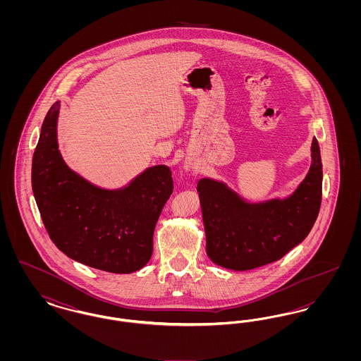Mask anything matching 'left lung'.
Returning <instances> with one entry per match:
<instances>
[{
    "mask_svg": "<svg viewBox=\"0 0 361 361\" xmlns=\"http://www.w3.org/2000/svg\"><path fill=\"white\" fill-rule=\"evenodd\" d=\"M197 192L207 255L233 271H249L286 256L309 235L322 200V161L317 137L305 180L286 199L249 203L222 181L202 178Z\"/></svg>",
    "mask_w": 361,
    "mask_h": 361,
    "instance_id": "8db88e82",
    "label": "left lung"
}]
</instances>
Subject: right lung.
I'll return each instance as SVG.
<instances>
[{
    "mask_svg": "<svg viewBox=\"0 0 361 361\" xmlns=\"http://www.w3.org/2000/svg\"><path fill=\"white\" fill-rule=\"evenodd\" d=\"M61 103L42 124L32 158V190L55 246L87 267L133 274L153 255L159 214L173 192L172 172L155 165L121 189H103L71 171L58 149Z\"/></svg>",
    "mask_w": 361,
    "mask_h": 361,
    "instance_id": "right-lung-1",
    "label": "right lung"
}]
</instances>
